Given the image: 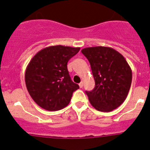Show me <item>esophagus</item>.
I'll return each mask as SVG.
<instances>
[{"label": "esophagus", "instance_id": "obj_1", "mask_svg": "<svg viewBox=\"0 0 150 150\" xmlns=\"http://www.w3.org/2000/svg\"><path fill=\"white\" fill-rule=\"evenodd\" d=\"M79 86H80V88H83V81H81V82L80 83Z\"/></svg>", "mask_w": 150, "mask_h": 150}]
</instances>
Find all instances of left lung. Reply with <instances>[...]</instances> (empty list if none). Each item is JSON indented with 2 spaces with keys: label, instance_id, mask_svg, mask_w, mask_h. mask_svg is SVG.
I'll use <instances>...</instances> for the list:
<instances>
[{
  "label": "left lung",
  "instance_id": "1",
  "mask_svg": "<svg viewBox=\"0 0 150 150\" xmlns=\"http://www.w3.org/2000/svg\"><path fill=\"white\" fill-rule=\"evenodd\" d=\"M95 81L91 91H86L91 104L101 112H111L126 99L132 81V71L121 54L110 47L85 48Z\"/></svg>",
  "mask_w": 150,
  "mask_h": 150
}]
</instances>
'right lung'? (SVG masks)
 Masks as SVG:
<instances>
[{
  "label": "right lung",
  "mask_w": 150,
  "mask_h": 150,
  "mask_svg": "<svg viewBox=\"0 0 150 150\" xmlns=\"http://www.w3.org/2000/svg\"><path fill=\"white\" fill-rule=\"evenodd\" d=\"M80 49L61 45L49 46L30 60L25 71V83L38 105L48 111H57L69 104L79 86L71 80L67 64Z\"/></svg>",
  "instance_id": "right-lung-1"
}]
</instances>
